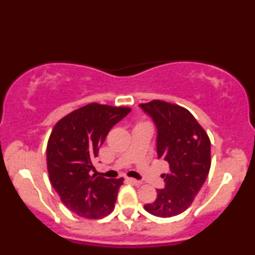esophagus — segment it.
I'll list each match as a JSON object with an SVG mask.
<instances>
[{
  "mask_svg": "<svg viewBox=\"0 0 255 255\" xmlns=\"http://www.w3.org/2000/svg\"><path fill=\"white\" fill-rule=\"evenodd\" d=\"M128 182L133 184V185H136V186H139V185H141L140 180H137V179H135V178H128Z\"/></svg>",
  "mask_w": 255,
  "mask_h": 255,
  "instance_id": "esophagus-1",
  "label": "esophagus"
}]
</instances>
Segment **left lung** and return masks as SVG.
I'll list each match as a JSON object with an SVG mask.
<instances>
[{
    "label": "left lung",
    "instance_id": "obj_1",
    "mask_svg": "<svg viewBox=\"0 0 255 255\" xmlns=\"http://www.w3.org/2000/svg\"><path fill=\"white\" fill-rule=\"evenodd\" d=\"M157 127V154L169 164L165 188L143 207L159 217L178 215L191 206L211 168V140L205 129L182 106L164 100L139 105Z\"/></svg>",
    "mask_w": 255,
    "mask_h": 255
}]
</instances>
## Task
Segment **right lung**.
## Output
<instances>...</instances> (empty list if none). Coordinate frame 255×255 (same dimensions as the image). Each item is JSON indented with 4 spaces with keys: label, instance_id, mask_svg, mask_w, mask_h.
<instances>
[{
    "label": "right lung",
    "instance_id": "obj_1",
    "mask_svg": "<svg viewBox=\"0 0 255 255\" xmlns=\"http://www.w3.org/2000/svg\"><path fill=\"white\" fill-rule=\"evenodd\" d=\"M130 110L91 103L64 116L51 131L47 145L50 182L63 204L81 217L103 219L114 211L124 178L91 176L90 170L110 129Z\"/></svg>",
    "mask_w": 255,
    "mask_h": 255
}]
</instances>
